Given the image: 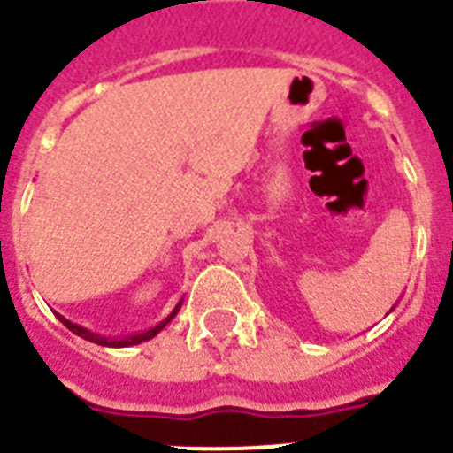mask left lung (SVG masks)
<instances>
[{"label": "left lung", "mask_w": 453, "mask_h": 453, "mask_svg": "<svg viewBox=\"0 0 453 453\" xmlns=\"http://www.w3.org/2000/svg\"><path fill=\"white\" fill-rule=\"evenodd\" d=\"M390 311H392V308H390Z\"/></svg>", "instance_id": "8db88e82"}]
</instances>
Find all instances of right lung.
<instances>
[{
    "label": "right lung",
    "instance_id": "obj_1",
    "mask_svg": "<svg viewBox=\"0 0 453 453\" xmlns=\"http://www.w3.org/2000/svg\"><path fill=\"white\" fill-rule=\"evenodd\" d=\"M181 303H183V299L177 303V306H174V311H172V313L167 315V318L163 319V322L156 324L154 329L142 331V334H135V335H124V338H108V335H99V334H95V331H88V329H83V326H79V324L70 322V319H65V318H63V315H58V319H61V322L65 324V326L72 331V334L81 335L83 340H90V342H95V345H102V347H134V345H140V342H147V340H151V338H154V335L161 334V331L165 329L167 324H170L172 319L177 318V313H179V311H181Z\"/></svg>",
    "mask_w": 453,
    "mask_h": 453
}]
</instances>
